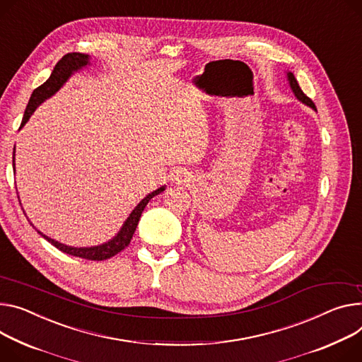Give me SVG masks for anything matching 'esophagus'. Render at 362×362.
<instances>
[{
  "mask_svg": "<svg viewBox=\"0 0 362 362\" xmlns=\"http://www.w3.org/2000/svg\"><path fill=\"white\" fill-rule=\"evenodd\" d=\"M171 180H173V181H178V175H177V177H173Z\"/></svg>",
  "mask_w": 362,
  "mask_h": 362,
  "instance_id": "esophagus-1",
  "label": "esophagus"
}]
</instances>
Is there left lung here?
I'll return each instance as SVG.
<instances>
[{
    "mask_svg": "<svg viewBox=\"0 0 362 362\" xmlns=\"http://www.w3.org/2000/svg\"><path fill=\"white\" fill-rule=\"evenodd\" d=\"M287 81H288L290 88H291V91H293V94L296 95V98H297L300 103H303L304 105H308V107L313 108L315 111H317V110H316L315 103H313L308 95H305V94L301 91V88H300V86H298V82H297L296 76L293 75V72H287Z\"/></svg>",
    "mask_w": 362,
    "mask_h": 362,
    "instance_id": "obj_1",
    "label": "left lung"
}]
</instances>
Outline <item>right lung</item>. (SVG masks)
I'll return each instance as SVG.
<instances>
[{
	"instance_id": "add662e5",
	"label": "right lung",
	"mask_w": 362,
	"mask_h": 362,
	"mask_svg": "<svg viewBox=\"0 0 362 362\" xmlns=\"http://www.w3.org/2000/svg\"><path fill=\"white\" fill-rule=\"evenodd\" d=\"M91 57L90 54H86V53H78V52H72V53H66L65 57L54 65L49 79L46 82H43V84L40 87H37L30 100H29V104H27L25 107V111H24V117H23V122H21V126L23 127L27 122H29L30 116L35 113V110L47 98H50L52 95L57 94L64 86L65 82L78 71L84 69L87 66L91 65L90 62ZM14 159H16V146H14V152H13V168L16 171V163H14ZM166 187L162 185L159 187L158 189L149 192L148 196L145 199H142V202L139 203L133 210L132 213L129 214V217L124 220L123 226L120 228V230L117 232V235H115L113 238H111L110 240L101 243V245H95V246H69V245H65V243H61L58 240H54L49 236H46L45 233H42L40 230H37L33 223L30 221V225L37 230V233H40L47 242H50L53 246H57L59 251L68 254V255H72V257H79V258H86V259H91V261H103V259H108L111 257H115L116 254H119L120 251H123V249L130 243L132 240V236L137 228V223H139V218H141L142 216V211L146 207V204L151 202V199H153L155 196H158V194H160ZM20 200V197H18ZM24 211V210H23ZM25 214V213H24Z\"/></svg>"
}]
</instances>
